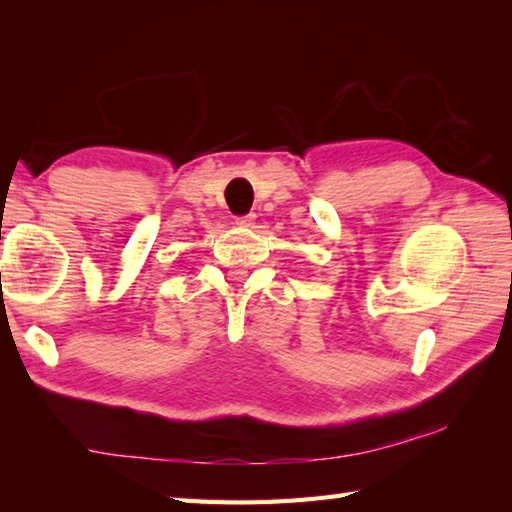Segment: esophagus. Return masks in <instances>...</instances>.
Here are the masks:
<instances>
[{"label": "esophagus", "instance_id": "esophagus-1", "mask_svg": "<svg viewBox=\"0 0 512 512\" xmlns=\"http://www.w3.org/2000/svg\"><path fill=\"white\" fill-rule=\"evenodd\" d=\"M255 213H248V215H242V217H237L235 220V224L237 226H244V228H248V226H253L255 224Z\"/></svg>", "mask_w": 512, "mask_h": 512}]
</instances>
